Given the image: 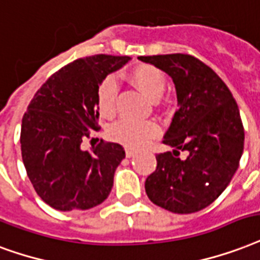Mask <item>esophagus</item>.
Instances as JSON below:
<instances>
[{
    "label": "esophagus",
    "mask_w": 260,
    "mask_h": 260,
    "mask_svg": "<svg viewBox=\"0 0 260 260\" xmlns=\"http://www.w3.org/2000/svg\"><path fill=\"white\" fill-rule=\"evenodd\" d=\"M125 155L128 156V158H132V156L136 155V151L132 150V148H125Z\"/></svg>",
    "instance_id": "34e87169"
}]
</instances>
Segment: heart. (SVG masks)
I'll use <instances>...</instances> for the list:
<instances>
[{
    "mask_svg": "<svg viewBox=\"0 0 260 260\" xmlns=\"http://www.w3.org/2000/svg\"><path fill=\"white\" fill-rule=\"evenodd\" d=\"M129 82L152 101L159 99L165 91V75L161 69L151 64H140L135 67L128 75ZM117 84L112 76L105 77L96 87L95 106L96 112L104 118H110L116 114ZM159 126L154 121H131L120 120L110 129L113 140L131 148H140L158 136Z\"/></svg>",
    "mask_w": 260,
    "mask_h": 260,
    "instance_id": "b5f03b06",
    "label": "heart"
}]
</instances>
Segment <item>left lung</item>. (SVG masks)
<instances>
[{"instance_id":"1","label":"left lung","mask_w":260,"mask_h":260,"mask_svg":"<svg viewBox=\"0 0 260 260\" xmlns=\"http://www.w3.org/2000/svg\"><path fill=\"white\" fill-rule=\"evenodd\" d=\"M173 79L178 109L156 154V169L146 180L154 205L191 214L211 205L229 185L244 150V126L231 90L201 59L189 54L139 57ZM178 149L188 152L180 160Z\"/></svg>"}]
</instances>
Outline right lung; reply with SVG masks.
<instances>
[{"instance_id": "add662e5", "label": "right lung", "mask_w": 260, "mask_h": 260, "mask_svg": "<svg viewBox=\"0 0 260 260\" xmlns=\"http://www.w3.org/2000/svg\"><path fill=\"white\" fill-rule=\"evenodd\" d=\"M129 59L110 54L75 59L31 99L21 121V156L35 192L53 209H91L112 191L116 168L125 158L122 146L101 142L84 151L82 143L101 129L96 87Z\"/></svg>"}]
</instances>
